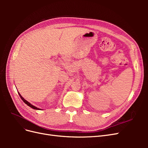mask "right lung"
<instances>
[{
	"label": "right lung",
	"mask_w": 148,
	"mask_h": 148,
	"mask_svg": "<svg viewBox=\"0 0 148 148\" xmlns=\"http://www.w3.org/2000/svg\"><path fill=\"white\" fill-rule=\"evenodd\" d=\"M18 95H20V97H21V99L23 100V101L26 104H27L28 106H29L30 107H31V108L32 109H36V110H42V109H39V108H38V107H35V106H34L33 105H32L31 104H30V103L28 102V101H27L26 100H25L24 98L22 97L21 96V95L20 94V92H18Z\"/></svg>",
	"instance_id": "obj_1"
}]
</instances>
